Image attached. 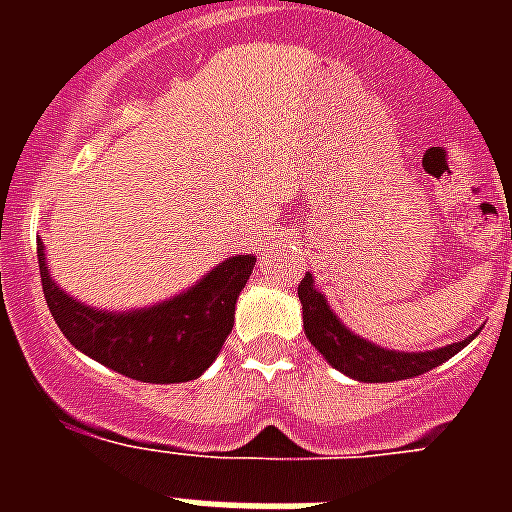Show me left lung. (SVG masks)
<instances>
[{
    "instance_id": "1",
    "label": "left lung",
    "mask_w": 512,
    "mask_h": 512,
    "mask_svg": "<svg viewBox=\"0 0 512 512\" xmlns=\"http://www.w3.org/2000/svg\"><path fill=\"white\" fill-rule=\"evenodd\" d=\"M297 295H300V303H303L305 337L311 340L313 348L319 350L321 356L327 358L335 369H340L342 374L361 382H393L425 374L444 364V361H449L454 353H460L476 337H465V340L444 345V348L425 350V353L388 350L364 340V337L353 335L332 313L327 297L321 295L316 284H313L311 273H305V279L297 287Z\"/></svg>"
}]
</instances>
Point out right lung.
I'll return each mask as SVG.
<instances>
[{
	"instance_id": "right-lung-1",
	"label": "right lung",
	"mask_w": 512,
	"mask_h": 512,
	"mask_svg": "<svg viewBox=\"0 0 512 512\" xmlns=\"http://www.w3.org/2000/svg\"><path fill=\"white\" fill-rule=\"evenodd\" d=\"M42 289L52 319L84 356L140 382H188L201 377L233 329L236 300L257 257L236 255L185 289L140 311L111 313L79 303L52 281L44 247H36Z\"/></svg>"
}]
</instances>
